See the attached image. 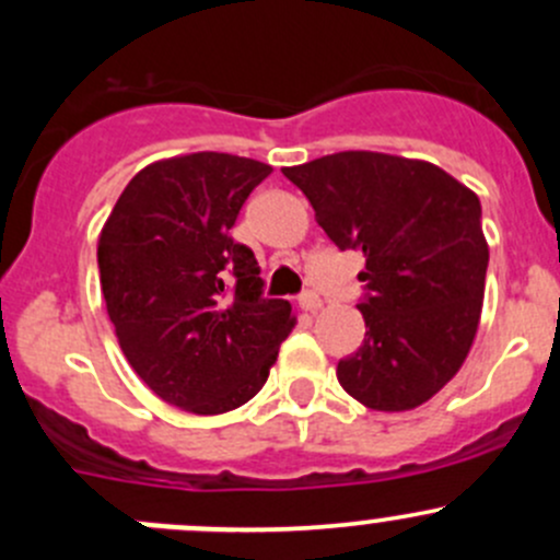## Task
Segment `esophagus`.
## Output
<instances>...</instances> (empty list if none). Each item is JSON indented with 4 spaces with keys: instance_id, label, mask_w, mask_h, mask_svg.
I'll list each match as a JSON object with an SVG mask.
<instances>
[{
    "instance_id": "esophagus-1",
    "label": "esophagus",
    "mask_w": 560,
    "mask_h": 560,
    "mask_svg": "<svg viewBox=\"0 0 560 560\" xmlns=\"http://www.w3.org/2000/svg\"><path fill=\"white\" fill-rule=\"evenodd\" d=\"M322 306H325V303H322V298L316 295V292L306 290V292H303V295H301V308H303V312L316 314V312H322Z\"/></svg>"
}]
</instances>
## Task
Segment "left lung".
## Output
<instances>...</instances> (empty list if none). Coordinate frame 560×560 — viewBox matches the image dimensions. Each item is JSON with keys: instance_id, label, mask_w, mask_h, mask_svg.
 Masks as SVG:
<instances>
[{"instance_id": "8db88e82", "label": "left lung", "mask_w": 560, "mask_h": 560, "mask_svg": "<svg viewBox=\"0 0 560 560\" xmlns=\"http://www.w3.org/2000/svg\"><path fill=\"white\" fill-rule=\"evenodd\" d=\"M341 252H363L365 341L338 360L341 387L376 411L425 404L457 374L482 314V206L442 167L341 151L281 171Z\"/></svg>"}]
</instances>
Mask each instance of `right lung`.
<instances>
[{
    "label": "right lung",
    "instance_id": "1",
    "mask_svg": "<svg viewBox=\"0 0 560 560\" xmlns=\"http://www.w3.org/2000/svg\"><path fill=\"white\" fill-rule=\"evenodd\" d=\"M270 171L217 151L154 162L129 180L100 233V284L124 358L191 415L252 400L295 327L290 303L262 298L252 248L230 235Z\"/></svg>",
    "mask_w": 560,
    "mask_h": 560
}]
</instances>
